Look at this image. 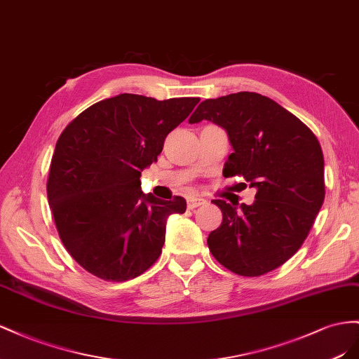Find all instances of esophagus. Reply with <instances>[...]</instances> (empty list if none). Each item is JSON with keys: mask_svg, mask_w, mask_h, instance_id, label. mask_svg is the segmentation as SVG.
I'll use <instances>...</instances> for the list:
<instances>
[{"mask_svg": "<svg viewBox=\"0 0 359 359\" xmlns=\"http://www.w3.org/2000/svg\"><path fill=\"white\" fill-rule=\"evenodd\" d=\"M203 204H206V200L200 198V197H189V198L187 200L188 209H196V208H198V206H203Z\"/></svg>", "mask_w": 359, "mask_h": 359, "instance_id": "1", "label": "esophagus"}]
</instances>
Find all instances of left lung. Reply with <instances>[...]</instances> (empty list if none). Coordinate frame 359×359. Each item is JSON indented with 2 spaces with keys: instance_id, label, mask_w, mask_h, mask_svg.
Here are the masks:
<instances>
[{
  "instance_id": "1",
  "label": "left lung",
  "mask_w": 359,
  "mask_h": 359,
  "mask_svg": "<svg viewBox=\"0 0 359 359\" xmlns=\"http://www.w3.org/2000/svg\"><path fill=\"white\" fill-rule=\"evenodd\" d=\"M210 120L227 130L233 153L224 176L257 189L241 209L213 200L222 222L208 245L224 268L259 276L287 262L309 236L325 200L323 153L311 129L275 100L252 91L206 99L189 123Z\"/></svg>"
}]
</instances>
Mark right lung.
I'll use <instances>...</instances> for the list:
<instances>
[{"label": "right lung", "instance_id": "obj_1", "mask_svg": "<svg viewBox=\"0 0 359 359\" xmlns=\"http://www.w3.org/2000/svg\"><path fill=\"white\" fill-rule=\"evenodd\" d=\"M198 102L123 93L91 105L61 132L48 203L65 248L87 272L128 281L159 259L167 218L185 212L187 201L142 194L141 171Z\"/></svg>", "mask_w": 359, "mask_h": 359}]
</instances>
